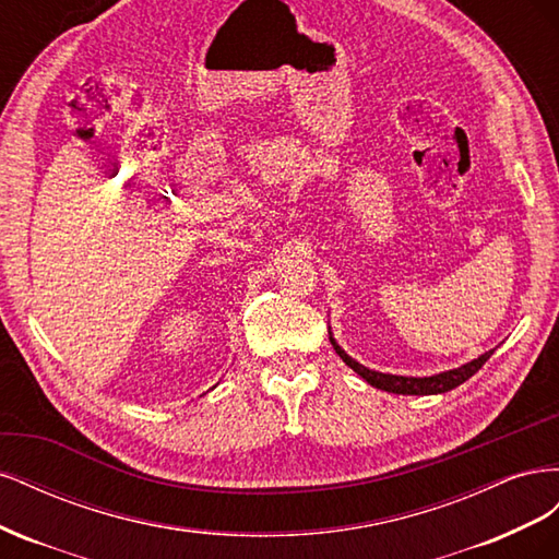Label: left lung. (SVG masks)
<instances>
[{"label":"left lung","mask_w":559,"mask_h":559,"mask_svg":"<svg viewBox=\"0 0 559 559\" xmlns=\"http://www.w3.org/2000/svg\"><path fill=\"white\" fill-rule=\"evenodd\" d=\"M329 341L333 345V349L337 352V357H341L354 373H359L368 384H373L382 392H392V394H408V396H427V394H445L450 389L460 386L462 382H466L471 376H476L478 370L483 368V364L492 357L495 349H489L485 354H480L478 359H473L460 368H452L445 370V373H438V376H429V378H405V376H389V373H380V370H370L366 366H361L359 361H354L349 354L333 341L331 329H329Z\"/></svg>","instance_id":"left-lung-1"}]
</instances>
